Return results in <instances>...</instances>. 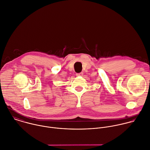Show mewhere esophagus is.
<instances>
[{
  "label": "esophagus",
  "mask_w": 150,
  "mask_h": 150,
  "mask_svg": "<svg viewBox=\"0 0 150 150\" xmlns=\"http://www.w3.org/2000/svg\"><path fill=\"white\" fill-rule=\"evenodd\" d=\"M76 75L77 76H82V75H83V73H82V72L77 73V74H76Z\"/></svg>",
  "instance_id": "1"
}]
</instances>
